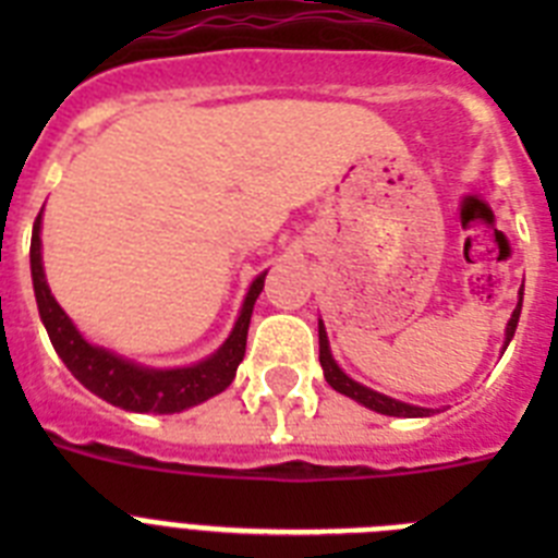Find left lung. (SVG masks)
Here are the masks:
<instances>
[{
	"mask_svg": "<svg viewBox=\"0 0 558 558\" xmlns=\"http://www.w3.org/2000/svg\"><path fill=\"white\" fill-rule=\"evenodd\" d=\"M520 310H522V290H520V302H517V310L511 313L509 327H506V343H502V349L509 347V340L514 338L517 322H520ZM318 360H322L324 377H327V383L335 388V391L343 393V397H352L354 402L372 408V411L383 413V416H408V418H413V416H430V413H433L430 408L408 405V402H399V399L386 397V393L372 391V388L354 383V379L349 377L347 372H340V366L332 360V352H329L327 329H324L322 322H318Z\"/></svg>",
	"mask_w": 558,
	"mask_h": 558,
	"instance_id": "obj_1",
	"label": "left lung"
}]
</instances>
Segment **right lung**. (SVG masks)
Segmentation results:
<instances>
[{
  "label": "right lung",
  "instance_id": "obj_1",
  "mask_svg": "<svg viewBox=\"0 0 558 558\" xmlns=\"http://www.w3.org/2000/svg\"><path fill=\"white\" fill-rule=\"evenodd\" d=\"M38 234H41V215L33 223V243H29V270H33L38 315H41L58 357L66 363L75 379H81V386L111 402L113 408L133 413H181L192 405H201V402L231 386L236 366L245 357L251 313H254V302L265 288V274H259L251 282L234 329L211 357L184 368H147L133 363V360L108 352V349L88 343L77 332L72 318L56 302V295L49 293L41 265V236Z\"/></svg>",
  "mask_w": 558,
  "mask_h": 558
}]
</instances>
